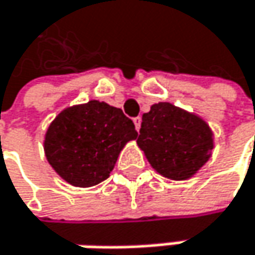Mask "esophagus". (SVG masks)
Listing matches in <instances>:
<instances>
[{
  "label": "esophagus",
  "instance_id": "esophagus-1",
  "mask_svg": "<svg viewBox=\"0 0 255 255\" xmlns=\"http://www.w3.org/2000/svg\"><path fill=\"white\" fill-rule=\"evenodd\" d=\"M141 122H142V119H141L139 116L133 119V123H135V128H136V130H139V129H141Z\"/></svg>",
  "mask_w": 255,
  "mask_h": 255
}]
</instances>
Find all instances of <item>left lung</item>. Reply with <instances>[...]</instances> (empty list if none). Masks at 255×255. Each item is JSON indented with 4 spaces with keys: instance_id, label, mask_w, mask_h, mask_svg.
<instances>
[{
    "instance_id": "left-lung-1",
    "label": "left lung",
    "mask_w": 255,
    "mask_h": 255,
    "mask_svg": "<svg viewBox=\"0 0 255 255\" xmlns=\"http://www.w3.org/2000/svg\"><path fill=\"white\" fill-rule=\"evenodd\" d=\"M136 142L160 175L183 180L207 163L213 135L198 116L158 103L142 116Z\"/></svg>"
}]
</instances>
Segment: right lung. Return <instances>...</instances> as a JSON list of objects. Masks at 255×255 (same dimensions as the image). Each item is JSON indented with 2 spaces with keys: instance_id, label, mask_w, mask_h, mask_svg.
<instances>
[{
  "instance_id": "add662e5",
  "label": "right lung",
  "mask_w": 255,
  "mask_h": 255,
  "mask_svg": "<svg viewBox=\"0 0 255 255\" xmlns=\"http://www.w3.org/2000/svg\"><path fill=\"white\" fill-rule=\"evenodd\" d=\"M136 136L133 122L120 109L89 101L55 117L47 130L45 154L66 182L94 186L110 176L125 143Z\"/></svg>"
}]
</instances>
